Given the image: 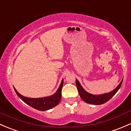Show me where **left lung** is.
I'll return each instance as SVG.
<instances>
[{
  "label": "left lung",
  "instance_id": "8db88e82",
  "mask_svg": "<svg viewBox=\"0 0 131 131\" xmlns=\"http://www.w3.org/2000/svg\"><path fill=\"white\" fill-rule=\"evenodd\" d=\"M122 81H123V79H122V81L120 82V84L118 85V86L112 91H111L110 92H108V93L100 94V95H93V94L88 93L81 86V84L79 82L78 80L76 79L75 82H76V86L79 94L81 99L84 102L88 104H91L101 105L107 102L109 100H110L116 94V92L118 91V90L120 89L121 86Z\"/></svg>",
  "mask_w": 131,
  "mask_h": 131
}]
</instances>
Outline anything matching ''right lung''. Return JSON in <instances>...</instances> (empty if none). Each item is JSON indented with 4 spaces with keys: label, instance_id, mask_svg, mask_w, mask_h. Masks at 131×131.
I'll return each instance as SVG.
<instances>
[{
    "label": "right lung",
    "instance_id": "add662e5",
    "mask_svg": "<svg viewBox=\"0 0 131 131\" xmlns=\"http://www.w3.org/2000/svg\"><path fill=\"white\" fill-rule=\"evenodd\" d=\"M64 81L62 80L61 83L60 84L59 88L57 90L56 92L53 95L49 97L42 98H29L20 95L16 89L14 88V90L16 92L17 95L25 102L27 104L30 105L32 107L37 109L39 111H45L49 110L54 107L59 103L60 99L62 97V89L63 86Z\"/></svg>",
    "mask_w": 131,
    "mask_h": 131
}]
</instances>
